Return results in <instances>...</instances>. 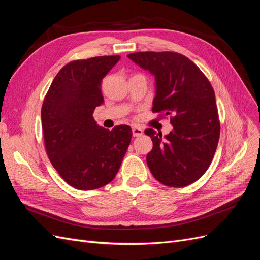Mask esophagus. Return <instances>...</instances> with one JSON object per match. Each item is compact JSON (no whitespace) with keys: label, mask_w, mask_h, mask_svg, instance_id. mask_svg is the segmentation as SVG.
I'll use <instances>...</instances> for the list:
<instances>
[{"label":"esophagus","mask_w":260,"mask_h":260,"mask_svg":"<svg viewBox=\"0 0 260 260\" xmlns=\"http://www.w3.org/2000/svg\"><path fill=\"white\" fill-rule=\"evenodd\" d=\"M132 135L133 137H141L143 135V129L138 127V125H135V127L132 128Z\"/></svg>","instance_id":"34e87169"}]
</instances>
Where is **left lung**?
Returning a JSON list of instances; mask_svg holds the SVG:
<instances>
[{
    "mask_svg": "<svg viewBox=\"0 0 260 260\" xmlns=\"http://www.w3.org/2000/svg\"><path fill=\"white\" fill-rule=\"evenodd\" d=\"M128 58L155 78L153 112L171 116L168 135L146 129L153 148L147 166L165 185L182 187L199 180L215 155L220 123L215 92L201 69L175 52H139Z\"/></svg>",
    "mask_w": 260,
    "mask_h": 260,
    "instance_id": "1",
    "label": "left lung"
}]
</instances>
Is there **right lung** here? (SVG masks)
I'll use <instances>...</instances> for the list:
<instances>
[{"mask_svg":"<svg viewBox=\"0 0 260 260\" xmlns=\"http://www.w3.org/2000/svg\"><path fill=\"white\" fill-rule=\"evenodd\" d=\"M119 55L74 60L62 67L43 101L42 129L53 167L78 190H94L115 178L129 147L127 124L113 130L101 127L93 112L104 102L103 78Z\"/></svg>","mask_w":260,"mask_h":260,"instance_id":"obj_1","label":"right lung"}]
</instances>
